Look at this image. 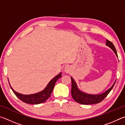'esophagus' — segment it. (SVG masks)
I'll use <instances>...</instances> for the list:
<instances>
[{"label":"esophagus","instance_id":"1","mask_svg":"<svg viewBox=\"0 0 125 125\" xmlns=\"http://www.w3.org/2000/svg\"><path fill=\"white\" fill-rule=\"evenodd\" d=\"M69 69H69V67H68V66H67V67H65L64 71H65L66 73H68L69 72V71H70V70H69Z\"/></svg>","mask_w":125,"mask_h":125}]
</instances>
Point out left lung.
Returning a JSON list of instances; mask_svg holds the SVG:
<instances>
[{"instance_id": "1", "label": "left lung", "mask_w": 125, "mask_h": 125, "mask_svg": "<svg viewBox=\"0 0 125 125\" xmlns=\"http://www.w3.org/2000/svg\"><path fill=\"white\" fill-rule=\"evenodd\" d=\"M106 44L114 51V52H115L116 56H117V52H116V50L115 46L114 45V44L111 41H109L108 40H106ZM71 78L72 81V96L73 99L76 102L83 105L94 104H98L101 102V101H103L107 96V95L109 94V93L110 92V91L113 88L116 82L115 81L113 86L109 89L107 90L105 93H103V94L100 95H90L80 92L78 89L77 84H76L74 80H73V79L72 77Z\"/></svg>"}]
</instances>
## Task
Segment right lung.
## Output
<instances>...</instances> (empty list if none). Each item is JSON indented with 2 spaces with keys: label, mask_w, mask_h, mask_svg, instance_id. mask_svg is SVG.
Returning a JSON list of instances; mask_svg holds the SVG:
<instances>
[{
  "label": "right lung",
  "mask_w": 125,
  "mask_h": 125,
  "mask_svg": "<svg viewBox=\"0 0 125 125\" xmlns=\"http://www.w3.org/2000/svg\"><path fill=\"white\" fill-rule=\"evenodd\" d=\"M61 73L59 74L56 77L51 80L50 83L48 84V85L46 86V88L42 92H39L36 94H33L31 95H23L19 94V93L16 92L11 86V89L12 92L15 94V95L18 98L21 100L23 102L27 104H39L45 102L47 99L50 98V96L51 94V93L53 89L55 84H56L57 80L59 78L61 77Z\"/></svg>",
  "instance_id": "right-lung-1"
}]
</instances>
